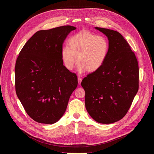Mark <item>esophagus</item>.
I'll return each instance as SVG.
<instances>
[{
	"mask_svg": "<svg viewBox=\"0 0 154 154\" xmlns=\"http://www.w3.org/2000/svg\"><path fill=\"white\" fill-rule=\"evenodd\" d=\"M82 77H81L80 76H79V77H78V83H79V84H80L81 82H82Z\"/></svg>",
	"mask_w": 154,
	"mask_h": 154,
	"instance_id": "esophagus-1",
	"label": "esophagus"
}]
</instances>
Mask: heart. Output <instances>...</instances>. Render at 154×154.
Masks as SVG:
<instances>
[{"label":"heart","mask_w":154,"mask_h":154,"mask_svg":"<svg viewBox=\"0 0 154 154\" xmlns=\"http://www.w3.org/2000/svg\"><path fill=\"white\" fill-rule=\"evenodd\" d=\"M68 43L69 47L63 46L61 55L64 66L69 70L73 69L77 58L79 72L87 69L94 72L102 66L107 58L109 43L103 36L83 30L72 36Z\"/></svg>","instance_id":"obj_1"}]
</instances>
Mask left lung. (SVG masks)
<instances>
[{
    "instance_id": "obj_1",
    "label": "left lung",
    "mask_w": 154,
    "mask_h": 154,
    "mask_svg": "<svg viewBox=\"0 0 154 154\" xmlns=\"http://www.w3.org/2000/svg\"><path fill=\"white\" fill-rule=\"evenodd\" d=\"M95 29L108 39L109 51L102 66L81 83L85 91V107L96 122L112 124L126 115L138 90L139 68L134 52L121 33Z\"/></svg>"
}]
</instances>
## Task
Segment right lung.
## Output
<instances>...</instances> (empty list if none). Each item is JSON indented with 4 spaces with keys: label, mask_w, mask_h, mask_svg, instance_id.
Segmentation results:
<instances>
[{
    "label": "right lung",
    "mask_w": 154,
    "mask_h": 154,
    "mask_svg": "<svg viewBox=\"0 0 154 154\" xmlns=\"http://www.w3.org/2000/svg\"><path fill=\"white\" fill-rule=\"evenodd\" d=\"M64 26L36 32L25 44L15 66L17 96L28 115L42 124L57 122L77 86V77L63 65L61 51L69 33Z\"/></svg>",
    "instance_id": "add662e5"
}]
</instances>
